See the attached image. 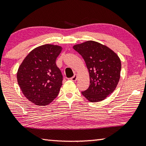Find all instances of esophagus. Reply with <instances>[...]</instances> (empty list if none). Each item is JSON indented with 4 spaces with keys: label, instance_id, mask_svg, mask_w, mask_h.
Returning a JSON list of instances; mask_svg holds the SVG:
<instances>
[{
    "label": "esophagus",
    "instance_id": "1",
    "mask_svg": "<svg viewBox=\"0 0 146 146\" xmlns=\"http://www.w3.org/2000/svg\"><path fill=\"white\" fill-rule=\"evenodd\" d=\"M77 75H74V76L73 77H71V80H72V81H76V80H77Z\"/></svg>",
    "mask_w": 146,
    "mask_h": 146
}]
</instances>
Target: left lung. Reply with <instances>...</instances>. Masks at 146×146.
Listing matches in <instances>:
<instances>
[{
  "label": "left lung",
  "mask_w": 146,
  "mask_h": 146,
  "mask_svg": "<svg viewBox=\"0 0 146 146\" xmlns=\"http://www.w3.org/2000/svg\"><path fill=\"white\" fill-rule=\"evenodd\" d=\"M73 48L85 61L90 75V86L82 94L90 102L103 101L116 88L121 64L116 53L94 41L77 44Z\"/></svg>",
  "instance_id": "left-lung-1"
}]
</instances>
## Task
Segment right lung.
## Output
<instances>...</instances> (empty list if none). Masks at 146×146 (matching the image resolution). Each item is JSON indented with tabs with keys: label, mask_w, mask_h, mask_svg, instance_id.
<instances>
[{
	"label": "right lung",
	"mask_w": 146,
	"mask_h": 146,
	"mask_svg": "<svg viewBox=\"0 0 146 146\" xmlns=\"http://www.w3.org/2000/svg\"><path fill=\"white\" fill-rule=\"evenodd\" d=\"M62 50L57 45L39 46L29 53L19 67L18 84L28 100L36 105H48L59 94L62 75L56 60Z\"/></svg>",
	"instance_id": "obj_1"
}]
</instances>
